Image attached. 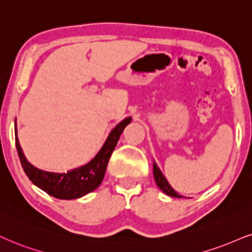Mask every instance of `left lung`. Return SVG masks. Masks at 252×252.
I'll list each match as a JSON object with an SVG mask.
<instances>
[{
    "label": "left lung",
    "mask_w": 252,
    "mask_h": 252,
    "mask_svg": "<svg viewBox=\"0 0 252 252\" xmlns=\"http://www.w3.org/2000/svg\"><path fill=\"white\" fill-rule=\"evenodd\" d=\"M153 174H154L155 182H157V186L164 192V194L169 195V196H172V197H179V198L183 197L182 195H179L178 192H176L172 187H170L168 181H167L166 178H164L162 172H161L159 167H158V164L155 162H153Z\"/></svg>",
    "instance_id": "obj_1"
}]
</instances>
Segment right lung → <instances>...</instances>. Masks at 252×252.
I'll return each instance as SVG.
<instances>
[{
  "label": "right lung",
  "instance_id": "obj_1",
  "mask_svg": "<svg viewBox=\"0 0 252 252\" xmlns=\"http://www.w3.org/2000/svg\"><path fill=\"white\" fill-rule=\"evenodd\" d=\"M132 118L128 117L114 127L108 134L100 151L93 159L84 166L69 170L67 173H52L36 168L29 161L22 151L20 141L17 138L16 129V148L20 157L22 167L30 181L37 187L48 192L49 195L61 200H74L89 194L97 189L104 179L106 167L112 152L114 151L121 133L125 127L131 123Z\"/></svg>",
  "mask_w": 252,
  "mask_h": 252
}]
</instances>
